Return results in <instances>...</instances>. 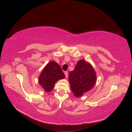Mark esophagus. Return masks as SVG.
I'll return each mask as SVG.
<instances>
[{"label": "esophagus", "instance_id": "esophagus-1", "mask_svg": "<svg viewBox=\"0 0 132 132\" xmlns=\"http://www.w3.org/2000/svg\"><path fill=\"white\" fill-rule=\"evenodd\" d=\"M64 75H65V76H66V78L67 79L68 77V71H64Z\"/></svg>", "mask_w": 132, "mask_h": 132}]
</instances>
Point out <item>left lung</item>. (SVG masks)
I'll return each instance as SVG.
<instances>
[{
  "label": "left lung",
  "instance_id": "left-lung-1",
  "mask_svg": "<svg viewBox=\"0 0 132 132\" xmlns=\"http://www.w3.org/2000/svg\"><path fill=\"white\" fill-rule=\"evenodd\" d=\"M69 81L74 95L80 97L93 88L97 81V75L90 63L80 60L74 70L69 73Z\"/></svg>",
  "mask_w": 132,
  "mask_h": 132
}]
</instances>
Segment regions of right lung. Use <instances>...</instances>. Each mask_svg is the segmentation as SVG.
<instances>
[{
	"label": "right lung",
	"mask_w": 132,
	"mask_h": 132,
	"mask_svg": "<svg viewBox=\"0 0 132 132\" xmlns=\"http://www.w3.org/2000/svg\"><path fill=\"white\" fill-rule=\"evenodd\" d=\"M65 78L62 69L56 62L51 61L44 67L38 79L39 84L46 92L53 90L55 84L60 79Z\"/></svg>",
	"instance_id": "right-lung-1"
}]
</instances>
